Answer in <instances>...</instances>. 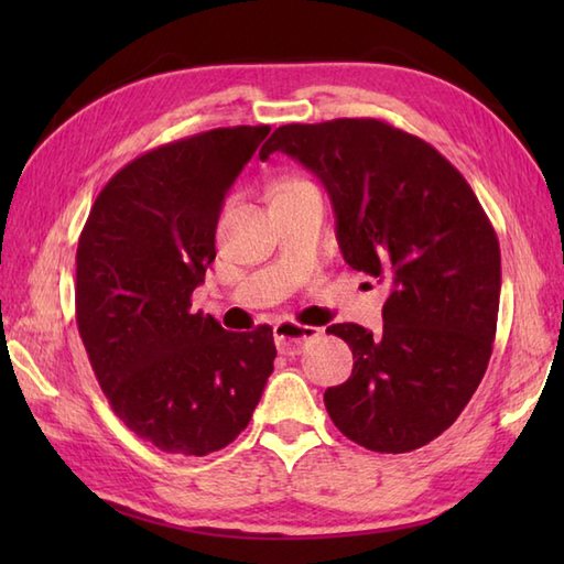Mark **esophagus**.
<instances>
[{
    "mask_svg": "<svg viewBox=\"0 0 564 564\" xmlns=\"http://www.w3.org/2000/svg\"><path fill=\"white\" fill-rule=\"evenodd\" d=\"M319 334L317 327H307V325H297L293 319H283L279 325L273 327V337H275V346H279V351L285 356H295L301 354L303 344L315 339Z\"/></svg>",
    "mask_w": 564,
    "mask_h": 564,
    "instance_id": "1",
    "label": "esophagus"
}]
</instances>
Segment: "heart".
<instances>
[{"label":"heart","instance_id":"obj_1","mask_svg":"<svg viewBox=\"0 0 564 564\" xmlns=\"http://www.w3.org/2000/svg\"><path fill=\"white\" fill-rule=\"evenodd\" d=\"M301 184H305V182H291V184H283L281 188H289V186H301Z\"/></svg>","mask_w":564,"mask_h":564}]
</instances>
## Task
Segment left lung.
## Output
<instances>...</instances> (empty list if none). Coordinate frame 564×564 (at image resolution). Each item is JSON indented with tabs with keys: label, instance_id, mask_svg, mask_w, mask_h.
Here are the masks:
<instances>
[{
	"label": "left lung",
	"instance_id": "8db88e82",
	"mask_svg": "<svg viewBox=\"0 0 564 564\" xmlns=\"http://www.w3.org/2000/svg\"><path fill=\"white\" fill-rule=\"evenodd\" d=\"M279 150L325 184L346 263L392 281L376 337L327 327L354 354L351 378L325 392L332 422L368 451L422 448L460 416L492 356L495 227L436 148L378 118L281 126L259 158Z\"/></svg>",
	"mask_w": 564,
	"mask_h": 564
}]
</instances>
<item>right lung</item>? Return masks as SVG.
<instances>
[{"label":"right lung","instance_id":"right-lung-1","mask_svg":"<svg viewBox=\"0 0 564 564\" xmlns=\"http://www.w3.org/2000/svg\"><path fill=\"white\" fill-rule=\"evenodd\" d=\"M269 126L215 128L116 172L77 245L79 337L116 416L164 453L208 455L245 431L273 370V329L191 313L215 227Z\"/></svg>","mask_w":564,"mask_h":564}]
</instances>
